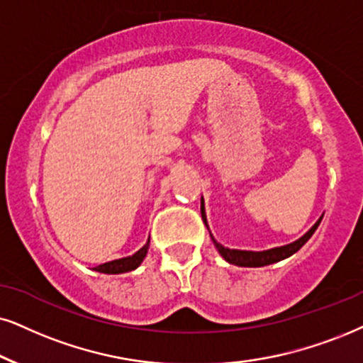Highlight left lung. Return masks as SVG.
Wrapping results in <instances>:
<instances>
[{
  "label": "left lung",
  "instance_id": "obj_1",
  "mask_svg": "<svg viewBox=\"0 0 363 363\" xmlns=\"http://www.w3.org/2000/svg\"><path fill=\"white\" fill-rule=\"evenodd\" d=\"M204 199L201 197V214H203V219L206 223V226H208V221H206V209H204ZM323 218V216H322ZM322 218L316 221L313 226H311L308 231L305 233L303 236L298 238L296 241L290 242V245H284V246H277V247H272V250H264V251H247V250H229V247L223 246L221 242H218L214 240V236L211 235L209 231V236L211 240H213L216 250H218V253L223 256L224 259L228 261L229 264H236V266H245V268H259V266H268V264H273V263H278V261L281 259H286L290 258L291 255H295L298 250H300L301 246L305 245L306 241L310 240L311 235L316 231V228H318L320 221H322ZM209 229V226H208Z\"/></svg>",
  "mask_w": 363,
  "mask_h": 363
}]
</instances>
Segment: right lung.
<instances>
[{
    "label": "right lung",
    "instance_id": "1",
    "mask_svg": "<svg viewBox=\"0 0 363 363\" xmlns=\"http://www.w3.org/2000/svg\"><path fill=\"white\" fill-rule=\"evenodd\" d=\"M149 242L150 240H147V242H145V245L132 256H125V258L113 259V261H108V263L99 264L97 268H95V272L105 273V274H121V273H127V272H132V269L139 268L142 261H144L145 256H147Z\"/></svg>",
    "mask_w": 363,
    "mask_h": 363
}]
</instances>
